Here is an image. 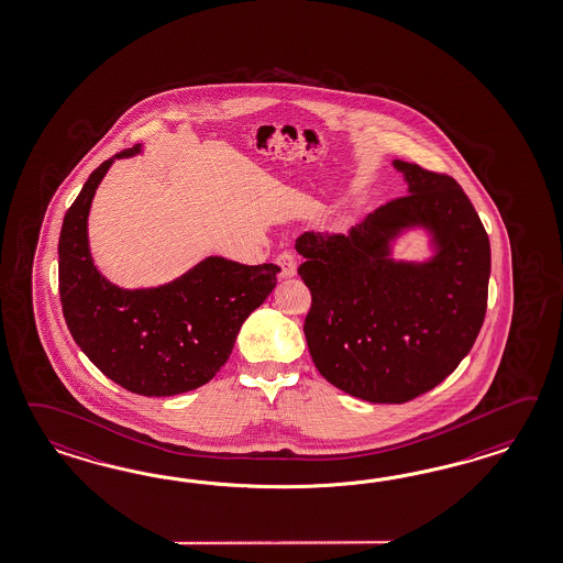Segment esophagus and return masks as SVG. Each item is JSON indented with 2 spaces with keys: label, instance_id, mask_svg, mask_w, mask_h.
<instances>
[{
  "label": "esophagus",
  "instance_id": "esophagus-1",
  "mask_svg": "<svg viewBox=\"0 0 563 563\" xmlns=\"http://www.w3.org/2000/svg\"><path fill=\"white\" fill-rule=\"evenodd\" d=\"M276 264L280 268V278H290L297 275V258L292 256V252H280L276 256Z\"/></svg>",
  "mask_w": 563,
  "mask_h": 563
}]
</instances>
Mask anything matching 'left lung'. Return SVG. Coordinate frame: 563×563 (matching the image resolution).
Listing matches in <instances>:
<instances>
[{
    "instance_id": "obj_1",
    "label": "left lung",
    "mask_w": 563,
    "mask_h": 563,
    "mask_svg": "<svg viewBox=\"0 0 563 563\" xmlns=\"http://www.w3.org/2000/svg\"><path fill=\"white\" fill-rule=\"evenodd\" d=\"M407 192L347 235L297 238L311 290L305 338L328 383L368 402H407L435 388L481 333L490 242L466 192L448 175L393 161ZM423 227L434 256L395 262L391 242Z\"/></svg>"
}]
</instances>
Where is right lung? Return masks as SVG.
Returning a JSON list of instances; mask_svg holds the SVG:
<instances>
[{
	"label": "right lung",
	"instance_id": "add662e5",
	"mask_svg": "<svg viewBox=\"0 0 563 563\" xmlns=\"http://www.w3.org/2000/svg\"><path fill=\"white\" fill-rule=\"evenodd\" d=\"M140 151L136 144L97 166L69 207L58 238V292L73 340L99 371L130 393L173 397L220 372L280 268L209 256L161 287L110 283L91 258L87 218L113 161Z\"/></svg>",
	"mask_w": 563,
	"mask_h": 563
}]
</instances>
